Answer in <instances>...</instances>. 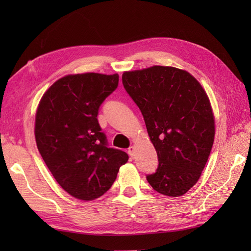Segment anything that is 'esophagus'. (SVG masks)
Returning <instances> with one entry per match:
<instances>
[{
  "label": "esophagus",
  "mask_w": 251,
  "mask_h": 251,
  "mask_svg": "<svg viewBox=\"0 0 251 251\" xmlns=\"http://www.w3.org/2000/svg\"><path fill=\"white\" fill-rule=\"evenodd\" d=\"M127 153H128V155H130L132 158L135 156V147H130L127 149Z\"/></svg>",
  "instance_id": "esophagus-1"
}]
</instances>
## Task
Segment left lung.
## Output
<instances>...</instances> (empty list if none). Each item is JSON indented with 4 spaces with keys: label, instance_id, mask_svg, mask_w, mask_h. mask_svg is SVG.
<instances>
[{
    "label": "left lung",
    "instance_id": "left-lung-1",
    "mask_svg": "<svg viewBox=\"0 0 251 251\" xmlns=\"http://www.w3.org/2000/svg\"><path fill=\"white\" fill-rule=\"evenodd\" d=\"M127 94L138 105L158 156L147 180L156 192L179 197L199 180L215 138L208 96L187 71L153 66L123 74Z\"/></svg>",
    "mask_w": 251,
    "mask_h": 251
}]
</instances>
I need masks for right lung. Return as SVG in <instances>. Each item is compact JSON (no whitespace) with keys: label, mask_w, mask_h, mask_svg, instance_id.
<instances>
[{"label":"right lung","mask_w":251,"mask_h":251,"mask_svg":"<svg viewBox=\"0 0 251 251\" xmlns=\"http://www.w3.org/2000/svg\"><path fill=\"white\" fill-rule=\"evenodd\" d=\"M118 80V74L67 75L45 92L37 108V149L57 183L74 198H100L128 159L126 151L109 148L97 120Z\"/></svg>","instance_id":"1"}]
</instances>
